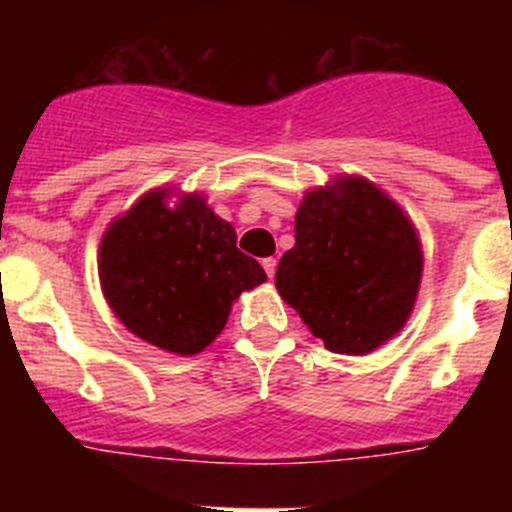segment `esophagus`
Masks as SVG:
<instances>
[{
    "mask_svg": "<svg viewBox=\"0 0 512 512\" xmlns=\"http://www.w3.org/2000/svg\"><path fill=\"white\" fill-rule=\"evenodd\" d=\"M261 264H264V271H266V274H269V277H274V274H277V259H274V256L264 259V261H261Z\"/></svg>",
    "mask_w": 512,
    "mask_h": 512,
    "instance_id": "34e87169",
    "label": "esophagus"
}]
</instances>
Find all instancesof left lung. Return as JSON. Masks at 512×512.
I'll return each mask as SVG.
<instances>
[{
  "label": "left lung",
  "instance_id": "8db88e82",
  "mask_svg": "<svg viewBox=\"0 0 512 512\" xmlns=\"http://www.w3.org/2000/svg\"><path fill=\"white\" fill-rule=\"evenodd\" d=\"M423 256L413 223L366 179L307 192L295 248L277 266L279 295L336 354H369L405 325Z\"/></svg>",
  "mask_w": 512,
  "mask_h": 512
}]
</instances>
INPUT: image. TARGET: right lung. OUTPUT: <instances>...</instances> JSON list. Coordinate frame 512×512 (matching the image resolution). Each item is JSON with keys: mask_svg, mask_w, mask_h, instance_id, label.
<instances>
[{"mask_svg": "<svg viewBox=\"0 0 512 512\" xmlns=\"http://www.w3.org/2000/svg\"><path fill=\"white\" fill-rule=\"evenodd\" d=\"M104 297L125 328L171 354L192 356L225 328L241 292L266 282L235 246L233 225L200 194L166 205V189L140 197L99 246Z\"/></svg>", "mask_w": 512, "mask_h": 512, "instance_id": "right-lung-1", "label": "right lung"}]
</instances>
